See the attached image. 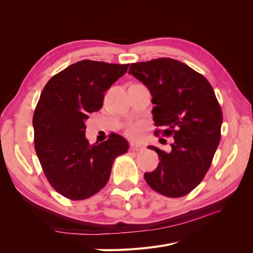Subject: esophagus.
<instances>
[{"label":"esophagus","mask_w":253,"mask_h":253,"mask_svg":"<svg viewBox=\"0 0 253 253\" xmlns=\"http://www.w3.org/2000/svg\"><path fill=\"white\" fill-rule=\"evenodd\" d=\"M129 148H131L132 151H140L143 149V145H141L140 143H137V142H131L129 143Z\"/></svg>","instance_id":"esophagus-1"}]
</instances>
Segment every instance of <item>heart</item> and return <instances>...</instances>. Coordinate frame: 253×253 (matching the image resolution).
<instances>
[{
    "mask_svg": "<svg viewBox=\"0 0 253 253\" xmlns=\"http://www.w3.org/2000/svg\"><path fill=\"white\" fill-rule=\"evenodd\" d=\"M147 131V125L143 121L132 122L126 127V134L132 139H139Z\"/></svg>",
    "mask_w": 253,
    "mask_h": 253,
    "instance_id": "b5f03b06",
    "label": "heart"
}]
</instances>
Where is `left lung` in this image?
<instances>
[{"label": "left lung", "mask_w": 253, "mask_h": 253, "mask_svg": "<svg viewBox=\"0 0 253 253\" xmlns=\"http://www.w3.org/2000/svg\"><path fill=\"white\" fill-rule=\"evenodd\" d=\"M152 95L155 135L173 136L167 153L154 145L160 162L144 179L168 197L189 194L204 179L220 140L223 113L209 81L187 64L171 58L133 63L128 70Z\"/></svg>", "instance_id": "1"}]
</instances>
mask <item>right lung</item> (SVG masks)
Masks as SVG:
<instances>
[{"instance_id":"obj_1","label":"right lung","mask_w":253,"mask_h":253,"mask_svg":"<svg viewBox=\"0 0 253 253\" xmlns=\"http://www.w3.org/2000/svg\"><path fill=\"white\" fill-rule=\"evenodd\" d=\"M128 65L82 60L51 77L42 90L33 118L35 149L51 187L68 200L99 192L114 160L127 152V141L118 134L89 144L85 120L102 108L104 91Z\"/></svg>"}]
</instances>
